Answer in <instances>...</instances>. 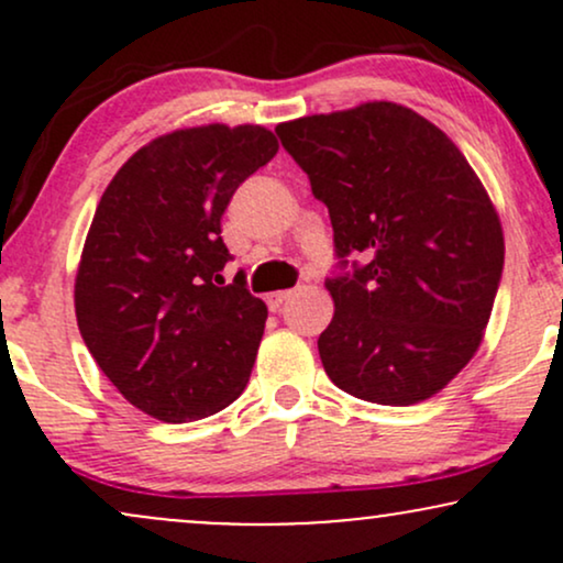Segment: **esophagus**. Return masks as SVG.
I'll use <instances>...</instances> for the list:
<instances>
[{"mask_svg":"<svg viewBox=\"0 0 563 563\" xmlns=\"http://www.w3.org/2000/svg\"><path fill=\"white\" fill-rule=\"evenodd\" d=\"M288 299H290V290H275V294H267V307L275 312V309H280Z\"/></svg>","mask_w":563,"mask_h":563,"instance_id":"obj_1","label":"esophagus"}]
</instances>
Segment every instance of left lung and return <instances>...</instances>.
Instances as JSON below:
<instances>
[{"label": "left lung", "instance_id": "obj_1", "mask_svg": "<svg viewBox=\"0 0 563 563\" xmlns=\"http://www.w3.org/2000/svg\"><path fill=\"white\" fill-rule=\"evenodd\" d=\"M328 206L335 312L318 349L365 402L416 405L482 344L503 277V228L466 156L397 102L275 126Z\"/></svg>", "mask_w": 563, "mask_h": 563}]
</instances>
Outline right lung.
Instances as JSON below:
<instances>
[{
	"instance_id": "1",
	"label": "right lung",
	"mask_w": 563,
	"mask_h": 563,
	"mask_svg": "<svg viewBox=\"0 0 563 563\" xmlns=\"http://www.w3.org/2000/svg\"><path fill=\"white\" fill-rule=\"evenodd\" d=\"M277 153L264 126L179 129L140 147L97 203L76 275V322L108 380L134 407L185 423L249 384L267 303L232 256L222 214Z\"/></svg>"
}]
</instances>
